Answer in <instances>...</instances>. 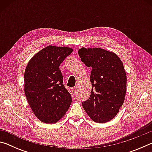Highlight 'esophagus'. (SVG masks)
Wrapping results in <instances>:
<instances>
[{
	"label": "esophagus",
	"instance_id": "1",
	"mask_svg": "<svg viewBox=\"0 0 152 152\" xmlns=\"http://www.w3.org/2000/svg\"><path fill=\"white\" fill-rule=\"evenodd\" d=\"M76 89H77V86H74L72 88V92H76Z\"/></svg>",
	"mask_w": 152,
	"mask_h": 152
}]
</instances>
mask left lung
Instances as JSON below:
<instances>
[{
  "label": "left lung",
  "instance_id": "1",
  "mask_svg": "<svg viewBox=\"0 0 152 152\" xmlns=\"http://www.w3.org/2000/svg\"><path fill=\"white\" fill-rule=\"evenodd\" d=\"M78 54L92 68L91 96L82 107L93 121L107 123L116 116L125 101L127 75L122 61L115 53L99 48H82Z\"/></svg>",
  "mask_w": 152,
  "mask_h": 152
}]
</instances>
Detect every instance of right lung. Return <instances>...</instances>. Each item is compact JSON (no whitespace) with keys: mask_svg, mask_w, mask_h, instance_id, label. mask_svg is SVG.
I'll return each mask as SVG.
<instances>
[{"mask_svg":"<svg viewBox=\"0 0 152 152\" xmlns=\"http://www.w3.org/2000/svg\"><path fill=\"white\" fill-rule=\"evenodd\" d=\"M73 51L48 45L31 58L24 75V91L31 109L43 123H57L68 110L72 97L63 84L60 65Z\"/></svg>","mask_w":152,"mask_h":152,"instance_id":"add662e5","label":"right lung"}]
</instances>
